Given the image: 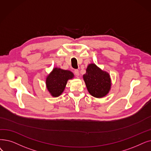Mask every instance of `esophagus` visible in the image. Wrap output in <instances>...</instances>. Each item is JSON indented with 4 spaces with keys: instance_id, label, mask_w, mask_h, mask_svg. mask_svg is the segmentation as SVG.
<instances>
[{
    "instance_id": "1",
    "label": "esophagus",
    "mask_w": 151,
    "mask_h": 151,
    "mask_svg": "<svg viewBox=\"0 0 151 151\" xmlns=\"http://www.w3.org/2000/svg\"><path fill=\"white\" fill-rule=\"evenodd\" d=\"M74 73H75V75L77 76H78L80 75V72H79V70H75L74 71Z\"/></svg>"
}]
</instances>
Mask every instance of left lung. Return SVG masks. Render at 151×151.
<instances>
[{
  "label": "left lung",
  "mask_w": 151,
  "mask_h": 151,
  "mask_svg": "<svg viewBox=\"0 0 151 151\" xmlns=\"http://www.w3.org/2000/svg\"><path fill=\"white\" fill-rule=\"evenodd\" d=\"M83 79L89 94L94 97L106 96L110 90L111 79L109 74L94 63L88 65Z\"/></svg>",
  "instance_id": "8db88e82"
}]
</instances>
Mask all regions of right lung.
Listing matches in <instances>:
<instances>
[{"label": "right lung", "mask_w": 151, "mask_h": 151, "mask_svg": "<svg viewBox=\"0 0 151 151\" xmlns=\"http://www.w3.org/2000/svg\"><path fill=\"white\" fill-rule=\"evenodd\" d=\"M74 77L73 73L69 70L54 68L46 78L45 84L51 96L58 97L63 92L67 81Z\"/></svg>", "instance_id": "obj_1"}]
</instances>
